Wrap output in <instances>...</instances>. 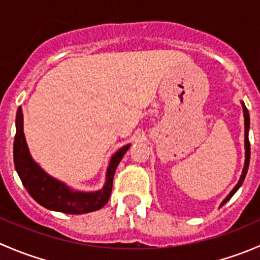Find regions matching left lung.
<instances>
[{
    "label": "left lung",
    "instance_id": "left-lung-1",
    "mask_svg": "<svg viewBox=\"0 0 260 260\" xmlns=\"http://www.w3.org/2000/svg\"><path fill=\"white\" fill-rule=\"evenodd\" d=\"M242 106H243V113H244V125H245V127H244V129H245V133H244V137H245V138H244V145H245V162H244L243 174H242V176H240L239 181H238V183L235 185V187L233 188L232 191H230L229 195H228L226 198L222 200L221 205H220V206H222L224 204H226L228 201H229L230 199L233 198V195H234V193L237 192L238 190H239V187L242 186L243 181L246 176V172H248V167H249V161H250V143H249V125H250V119H249L248 109H246L245 104H244L243 102H242Z\"/></svg>",
    "mask_w": 260,
    "mask_h": 260
}]
</instances>
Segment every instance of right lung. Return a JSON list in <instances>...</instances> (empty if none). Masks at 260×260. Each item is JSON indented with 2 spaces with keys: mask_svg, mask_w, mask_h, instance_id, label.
Here are the masks:
<instances>
[{
  "mask_svg": "<svg viewBox=\"0 0 260 260\" xmlns=\"http://www.w3.org/2000/svg\"><path fill=\"white\" fill-rule=\"evenodd\" d=\"M131 145L118 149L112 156L107 169L106 185L102 190L94 192L75 191L68 187L64 182L54 179L46 174L32 159L28 152L25 135H23L22 111L18 108L16 114V136L14 142V162L22 185L31 198L49 210L60 211L64 214H86L99 210L109 200L113 186L114 172L118 164L123 158Z\"/></svg>",
  "mask_w": 260,
  "mask_h": 260,
  "instance_id": "add662e5",
  "label": "right lung"
}]
</instances>
